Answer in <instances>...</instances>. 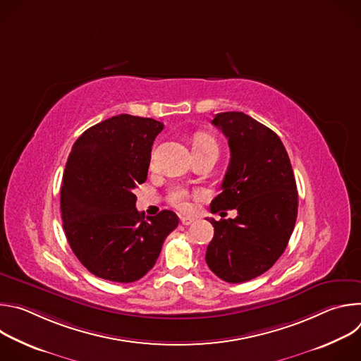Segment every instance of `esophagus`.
<instances>
[{
	"label": "esophagus",
	"mask_w": 361,
	"mask_h": 361,
	"mask_svg": "<svg viewBox=\"0 0 361 361\" xmlns=\"http://www.w3.org/2000/svg\"><path fill=\"white\" fill-rule=\"evenodd\" d=\"M181 223L184 226H190L191 223H194V219L192 217H181Z\"/></svg>",
	"instance_id": "obj_1"
}]
</instances>
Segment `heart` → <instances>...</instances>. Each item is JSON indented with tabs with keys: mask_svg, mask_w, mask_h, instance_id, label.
Here are the masks:
<instances>
[{
	"mask_svg": "<svg viewBox=\"0 0 361 361\" xmlns=\"http://www.w3.org/2000/svg\"><path fill=\"white\" fill-rule=\"evenodd\" d=\"M205 148H214L219 151L217 142L212 137L202 135V134L197 135L192 149H205ZM169 202L173 205V207L181 212H187L190 209V191L184 187L173 188L169 194Z\"/></svg>",
	"mask_w": 361,
	"mask_h": 361,
	"instance_id": "heart-1",
	"label": "heart"
}]
</instances>
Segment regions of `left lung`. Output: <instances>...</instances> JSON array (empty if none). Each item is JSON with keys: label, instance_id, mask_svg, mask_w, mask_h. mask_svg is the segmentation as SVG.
Here are the masks:
<instances>
[{"label": "left lung", "instance_id": "8db88e82", "mask_svg": "<svg viewBox=\"0 0 361 361\" xmlns=\"http://www.w3.org/2000/svg\"><path fill=\"white\" fill-rule=\"evenodd\" d=\"M228 138L230 164L213 213L235 209V219L210 223L214 237L205 252L210 270L227 283L262 276L280 259L294 230L298 194L280 137L238 111L212 121Z\"/></svg>", "mask_w": 361, "mask_h": 361}]
</instances>
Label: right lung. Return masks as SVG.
<instances>
[{
    "mask_svg": "<svg viewBox=\"0 0 361 361\" xmlns=\"http://www.w3.org/2000/svg\"><path fill=\"white\" fill-rule=\"evenodd\" d=\"M164 124L120 114L85 130L74 142L61 185L66 237L94 276L133 283L156 264L178 217L163 210L144 219L134 188L147 180L151 145Z\"/></svg>",
    "mask_w": 361,
    "mask_h": 361,
    "instance_id": "obj_1",
    "label": "right lung"
}]
</instances>
